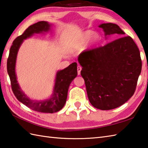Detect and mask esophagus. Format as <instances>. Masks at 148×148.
I'll return each mask as SVG.
<instances>
[{
  "mask_svg": "<svg viewBox=\"0 0 148 148\" xmlns=\"http://www.w3.org/2000/svg\"><path fill=\"white\" fill-rule=\"evenodd\" d=\"M81 69H82V67H81L80 65H78L77 67V74L78 75H79L81 74Z\"/></svg>",
  "mask_w": 148,
  "mask_h": 148,
  "instance_id": "esophagus-1",
  "label": "esophagus"
}]
</instances>
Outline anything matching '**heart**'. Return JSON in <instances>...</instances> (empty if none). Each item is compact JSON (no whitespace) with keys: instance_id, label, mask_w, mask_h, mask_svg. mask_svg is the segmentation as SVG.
<instances>
[{"instance_id":"1","label":"heart","mask_w":148,"mask_h":148,"mask_svg":"<svg viewBox=\"0 0 148 148\" xmlns=\"http://www.w3.org/2000/svg\"><path fill=\"white\" fill-rule=\"evenodd\" d=\"M99 40V35L98 34L92 30H86L76 37L73 42L72 47L74 50L81 49L83 48L87 43L90 46H93L95 45Z\"/></svg>"}]
</instances>
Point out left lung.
<instances>
[{
  "instance_id": "1",
  "label": "left lung",
  "mask_w": 148,
  "mask_h": 148,
  "mask_svg": "<svg viewBox=\"0 0 148 148\" xmlns=\"http://www.w3.org/2000/svg\"><path fill=\"white\" fill-rule=\"evenodd\" d=\"M106 39L125 32L116 24L102 23ZM78 62L89 101L94 108L110 110L121 106L135 92L142 69L140 51L130 36L81 53Z\"/></svg>"
}]
</instances>
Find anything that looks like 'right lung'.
I'll use <instances>...</instances> for the list:
<instances>
[{
    "label": "right lung",
    "mask_w": 148,
    "mask_h": 148,
    "mask_svg": "<svg viewBox=\"0 0 148 148\" xmlns=\"http://www.w3.org/2000/svg\"><path fill=\"white\" fill-rule=\"evenodd\" d=\"M51 25L48 21H39L30 25L22 35L14 39L9 51L7 62L8 73L11 80L12 92L16 99L34 111L46 113L58 112L64 106L67 100L69 86L77 75V63H72L67 67L56 72L55 83L51 95L49 99L44 100H32L25 94L18 83L15 68L18 50L23 40L35 34L48 32L50 30Z\"/></svg>",
    "instance_id": "add662e5"
}]
</instances>
